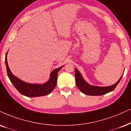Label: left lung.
Wrapping results in <instances>:
<instances>
[{"mask_svg": "<svg viewBox=\"0 0 131 131\" xmlns=\"http://www.w3.org/2000/svg\"><path fill=\"white\" fill-rule=\"evenodd\" d=\"M75 70V81L76 84L80 90L82 91L84 94L89 95V96H101V95L106 94V93L111 92L113 91L116 87L117 85L120 82L121 80L122 75L121 78L117 82L115 83V84L111 86H103V87H101V86H91L88 84L84 80L83 78L81 76L80 73L77 69H74Z\"/></svg>", "mask_w": 131, "mask_h": 131, "instance_id": "left-lung-1", "label": "left lung"}]
</instances>
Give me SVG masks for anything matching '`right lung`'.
Here are the masks:
<instances>
[{
    "label": "right lung",
    "mask_w": 131,
    "mask_h": 131,
    "mask_svg": "<svg viewBox=\"0 0 131 131\" xmlns=\"http://www.w3.org/2000/svg\"><path fill=\"white\" fill-rule=\"evenodd\" d=\"M6 55H7V53H6L5 55V64L8 76L12 84L16 87L20 94L27 97H34L46 96L53 90L56 84H57L58 73L63 66L52 71V72L50 73V79L45 84L43 85L30 84L20 80L19 79L13 75L8 67Z\"/></svg>",
    "instance_id": "obj_1"
}]
</instances>
